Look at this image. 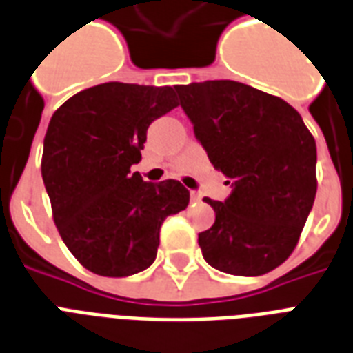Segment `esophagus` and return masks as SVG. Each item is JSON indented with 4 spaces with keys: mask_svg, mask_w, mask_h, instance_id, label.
I'll use <instances>...</instances> for the list:
<instances>
[{
    "mask_svg": "<svg viewBox=\"0 0 353 353\" xmlns=\"http://www.w3.org/2000/svg\"><path fill=\"white\" fill-rule=\"evenodd\" d=\"M190 198H192V201H201V194L192 190V192H190Z\"/></svg>",
    "mask_w": 353,
    "mask_h": 353,
    "instance_id": "1",
    "label": "esophagus"
}]
</instances>
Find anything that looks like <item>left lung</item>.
Returning <instances> with one entry per match:
<instances>
[{"label":"left lung","mask_w":353,"mask_h":353,"mask_svg":"<svg viewBox=\"0 0 353 353\" xmlns=\"http://www.w3.org/2000/svg\"><path fill=\"white\" fill-rule=\"evenodd\" d=\"M194 135L229 179L225 201L205 198L214 225L199 232L218 271L260 276L295 249L317 192V146L295 108L234 80L176 85Z\"/></svg>","instance_id":"left-lung-1"}]
</instances>
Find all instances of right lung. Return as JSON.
<instances>
[{"label": "right lung", "instance_id": "1", "mask_svg": "<svg viewBox=\"0 0 353 353\" xmlns=\"http://www.w3.org/2000/svg\"><path fill=\"white\" fill-rule=\"evenodd\" d=\"M177 106L170 85H93L58 108L47 126L41 177L63 243L91 273L130 276L154 263L163 221L190 194L176 179L143 181L146 130Z\"/></svg>", "mask_w": 353, "mask_h": 353}]
</instances>
